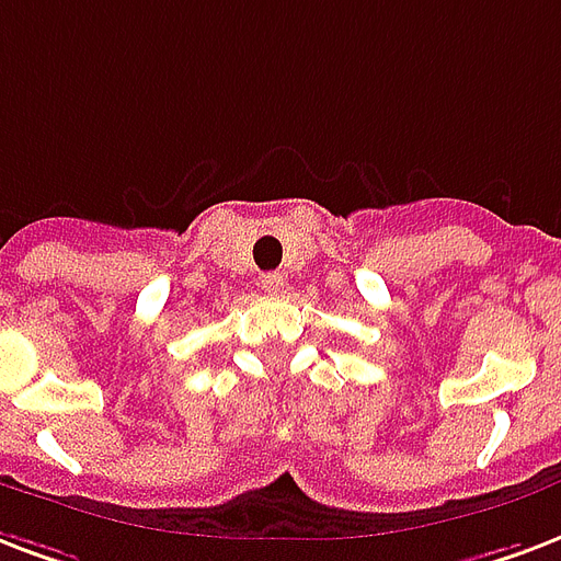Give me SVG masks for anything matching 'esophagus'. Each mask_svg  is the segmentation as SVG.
<instances>
[{"label":"esophagus","mask_w":561,"mask_h":561,"mask_svg":"<svg viewBox=\"0 0 561 561\" xmlns=\"http://www.w3.org/2000/svg\"><path fill=\"white\" fill-rule=\"evenodd\" d=\"M262 288L267 290V294H279V290L285 288V279H282V273H264Z\"/></svg>","instance_id":"1"}]
</instances>
